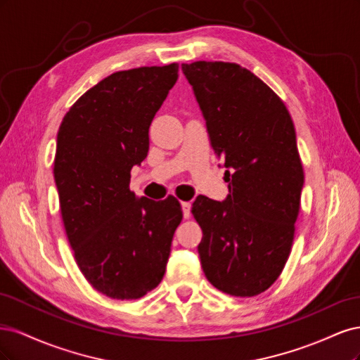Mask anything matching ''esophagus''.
<instances>
[{
	"label": "esophagus",
	"mask_w": 360,
	"mask_h": 360,
	"mask_svg": "<svg viewBox=\"0 0 360 360\" xmlns=\"http://www.w3.org/2000/svg\"><path fill=\"white\" fill-rule=\"evenodd\" d=\"M191 202H186V201H183L181 202V210H183V216H184V219H188V217L191 216Z\"/></svg>",
	"instance_id": "esophagus-1"
}]
</instances>
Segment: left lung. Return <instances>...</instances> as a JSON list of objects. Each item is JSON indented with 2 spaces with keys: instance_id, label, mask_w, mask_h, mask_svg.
Wrapping results in <instances>:
<instances>
[{
  "instance_id": "obj_1",
  "label": "left lung",
  "mask_w": 360,
  "mask_h": 360,
  "mask_svg": "<svg viewBox=\"0 0 360 360\" xmlns=\"http://www.w3.org/2000/svg\"><path fill=\"white\" fill-rule=\"evenodd\" d=\"M181 70L230 192L225 201H193L201 267L217 290L252 297L279 278L291 252L304 179L296 130L278 94L238 64L195 61Z\"/></svg>"
}]
</instances>
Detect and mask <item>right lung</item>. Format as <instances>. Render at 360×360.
Masks as SVG:
<instances>
[{
    "label": "right lung",
    "mask_w": 360,
    "mask_h": 360,
    "mask_svg": "<svg viewBox=\"0 0 360 360\" xmlns=\"http://www.w3.org/2000/svg\"><path fill=\"white\" fill-rule=\"evenodd\" d=\"M179 78V64L115 72L64 115L53 179L64 228L91 287L135 300L165 275L180 202L136 198L130 169L148 153V129Z\"/></svg>",
    "instance_id": "right-lung-1"
}]
</instances>
